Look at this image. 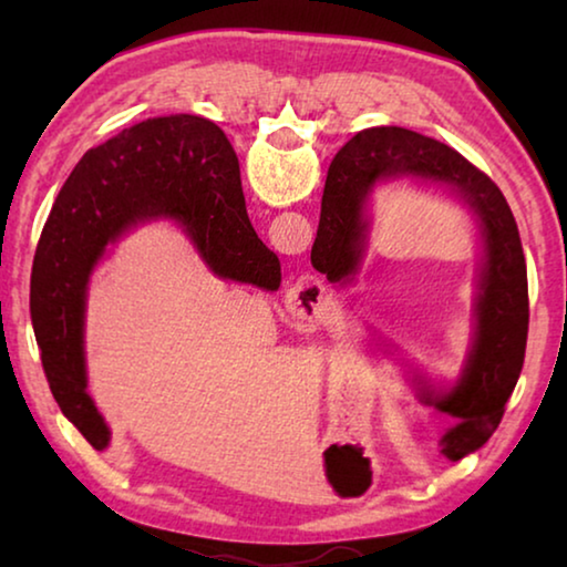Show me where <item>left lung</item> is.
I'll list each match as a JSON object with an SVG mask.
<instances>
[{
  "label": "left lung",
  "mask_w": 567,
  "mask_h": 567,
  "mask_svg": "<svg viewBox=\"0 0 567 567\" xmlns=\"http://www.w3.org/2000/svg\"><path fill=\"white\" fill-rule=\"evenodd\" d=\"M398 177L453 189L473 209L483 237L475 338L463 375L445 392L420 390V402L453 417L440 453L455 463L491 440L520 378L530 318L523 243L503 192L485 172L437 140L402 127H372L338 152L324 182L312 265L330 282H348L358 272L368 243L364 203L378 182Z\"/></svg>",
  "instance_id": "8db88e82"
}]
</instances>
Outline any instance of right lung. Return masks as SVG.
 <instances>
[{
    "label": "right lung",
    "mask_w": 567,
    "mask_h": 567,
    "mask_svg": "<svg viewBox=\"0 0 567 567\" xmlns=\"http://www.w3.org/2000/svg\"><path fill=\"white\" fill-rule=\"evenodd\" d=\"M157 217L185 227L215 275L280 287V260L247 217L239 162L225 132L197 114L122 130L90 150L56 195L34 252L30 315L56 405L94 450L110 427L87 395L84 305L107 245Z\"/></svg>",
    "instance_id": "obj_1"
}]
</instances>
